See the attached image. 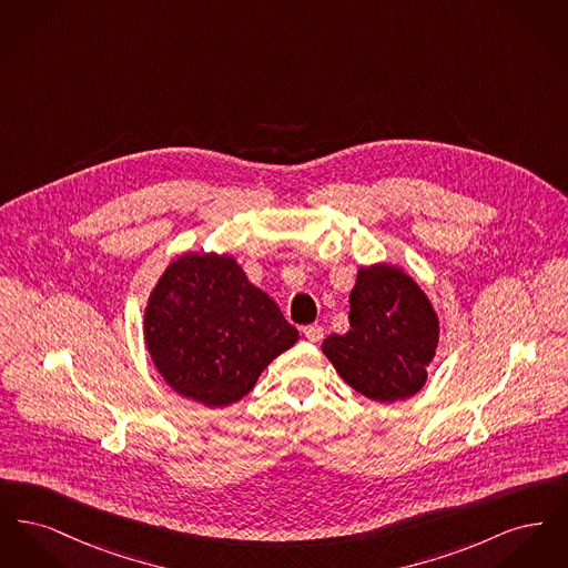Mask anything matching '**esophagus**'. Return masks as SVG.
<instances>
[{
  "instance_id": "esophagus-1",
  "label": "esophagus",
  "mask_w": 568,
  "mask_h": 568,
  "mask_svg": "<svg viewBox=\"0 0 568 568\" xmlns=\"http://www.w3.org/2000/svg\"><path fill=\"white\" fill-rule=\"evenodd\" d=\"M302 332H304L306 341H311V343H322L324 341V327L320 324L306 325Z\"/></svg>"
}]
</instances>
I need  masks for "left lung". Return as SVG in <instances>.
Listing matches in <instances>:
<instances>
[{
    "mask_svg": "<svg viewBox=\"0 0 568 568\" xmlns=\"http://www.w3.org/2000/svg\"><path fill=\"white\" fill-rule=\"evenodd\" d=\"M349 332L322 352L362 396L396 403L415 396L438 345V317L422 287L398 266L359 268L349 296Z\"/></svg>",
    "mask_w": 568,
    "mask_h": 568,
    "instance_id": "1",
    "label": "left lung"
}]
</instances>
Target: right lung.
Here are the masks:
<instances>
[{"label":"right lung","mask_w":568,"mask_h":568,"mask_svg":"<svg viewBox=\"0 0 568 568\" xmlns=\"http://www.w3.org/2000/svg\"><path fill=\"white\" fill-rule=\"evenodd\" d=\"M144 341L163 381L200 405L239 403L297 329L232 255L185 253L153 287Z\"/></svg>","instance_id":"1"}]
</instances>
